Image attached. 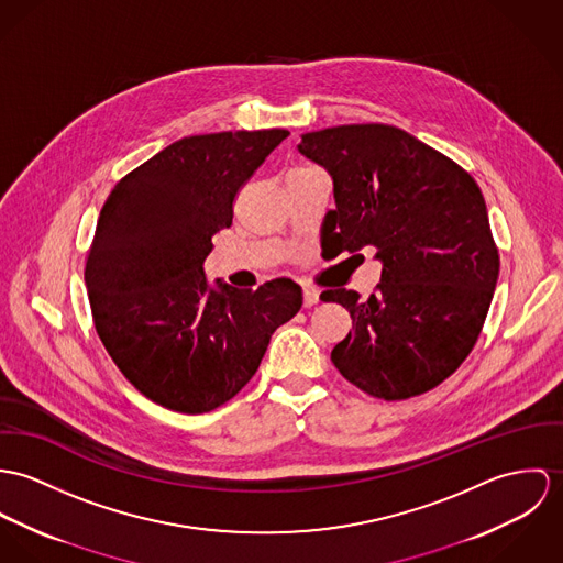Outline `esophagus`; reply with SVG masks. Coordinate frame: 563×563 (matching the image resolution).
<instances>
[{
	"label": "esophagus",
	"mask_w": 563,
	"mask_h": 563,
	"mask_svg": "<svg viewBox=\"0 0 563 563\" xmlns=\"http://www.w3.org/2000/svg\"><path fill=\"white\" fill-rule=\"evenodd\" d=\"M302 298H305V307H307V309H311V307H314V305L319 302V291H317V289H312V287H305Z\"/></svg>",
	"instance_id": "obj_1"
}]
</instances>
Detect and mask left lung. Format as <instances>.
<instances>
[{"label": "left lung", "instance_id": "left-lung-1", "mask_svg": "<svg viewBox=\"0 0 563 563\" xmlns=\"http://www.w3.org/2000/svg\"><path fill=\"white\" fill-rule=\"evenodd\" d=\"M298 151L328 170L336 209L330 246H374L382 278L369 300L330 289L352 314L330 358L377 399L432 390L471 354L499 278L486 200L453 159L390 125H341L302 135Z\"/></svg>", "mask_w": 563, "mask_h": 563}]
</instances>
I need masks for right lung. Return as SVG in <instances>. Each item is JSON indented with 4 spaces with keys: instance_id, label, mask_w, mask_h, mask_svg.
Returning <instances> with one entry per match:
<instances>
[{
    "instance_id": "right-lung-1",
    "label": "right lung",
    "mask_w": 563,
    "mask_h": 563,
    "mask_svg": "<svg viewBox=\"0 0 563 563\" xmlns=\"http://www.w3.org/2000/svg\"><path fill=\"white\" fill-rule=\"evenodd\" d=\"M287 135L181 137L123 177L101 209L84 272L95 328L121 374L168 410L200 415L233 399L302 307L289 278L213 289L202 269L211 238L233 224L238 191Z\"/></svg>"
}]
</instances>
